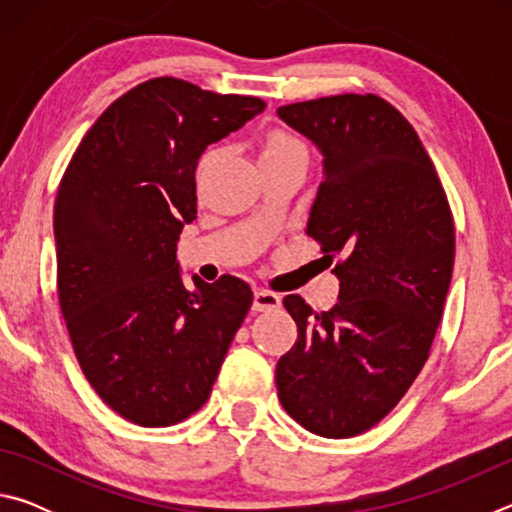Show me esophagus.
I'll use <instances>...</instances> for the list:
<instances>
[{"instance_id": "esophagus-1", "label": "esophagus", "mask_w": 512, "mask_h": 512, "mask_svg": "<svg viewBox=\"0 0 512 512\" xmlns=\"http://www.w3.org/2000/svg\"><path fill=\"white\" fill-rule=\"evenodd\" d=\"M282 305V300L277 293H271L266 289H257L255 298H253V309L255 311H268V309H277Z\"/></svg>"}]
</instances>
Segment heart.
Instances as JSON below:
<instances>
[{"mask_svg": "<svg viewBox=\"0 0 512 512\" xmlns=\"http://www.w3.org/2000/svg\"><path fill=\"white\" fill-rule=\"evenodd\" d=\"M212 155L205 153L201 158L198 169H205L207 162H210ZM277 158H305L307 160V149L298 137H293L287 131H271L262 142V151H259V162L264 160H277Z\"/></svg>", "mask_w": 512, "mask_h": 512, "instance_id": "heart-1", "label": "heart"}]
</instances>
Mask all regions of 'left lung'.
I'll list each match as a JSON object with an SVG mask.
<instances>
[{"instance_id": "left-lung-1", "label": "left lung", "mask_w": 512, "mask_h": 512, "mask_svg": "<svg viewBox=\"0 0 512 512\" xmlns=\"http://www.w3.org/2000/svg\"><path fill=\"white\" fill-rule=\"evenodd\" d=\"M323 155L307 235L336 259L339 302L284 298L298 341L277 361V397L325 438L368 431L409 391L443 318L454 221L413 126L375 94L277 108Z\"/></svg>"}]
</instances>
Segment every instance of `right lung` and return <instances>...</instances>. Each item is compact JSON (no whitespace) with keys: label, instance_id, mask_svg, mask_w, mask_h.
I'll list each match as a JSON object with an SVG mask.
<instances>
[{"label":"right lung","instance_id":"1","mask_svg":"<svg viewBox=\"0 0 512 512\" xmlns=\"http://www.w3.org/2000/svg\"><path fill=\"white\" fill-rule=\"evenodd\" d=\"M162 76L119 97L83 137L54 205L58 300L76 359L121 418L169 427L212 393L253 291L239 277L183 282L207 146L264 110Z\"/></svg>","mask_w":512,"mask_h":512}]
</instances>
